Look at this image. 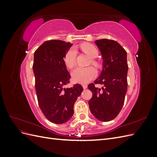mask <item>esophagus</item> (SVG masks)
Segmentation results:
<instances>
[{"instance_id": "obj_1", "label": "esophagus", "mask_w": 157, "mask_h": 157, "mask_svg": "<svg viewBox=\"0 0 157 157\" xmlns=\"http://www.w3.org/2000/svg\"><path fill=\"white\" fill-rule=\"evenodd\" d=\"M82 87H83L84 89H86V88H87V85H86V84H82Z\"/></svg>"}]
</instances>
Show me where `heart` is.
Instances as JSON below:
<instances>
[{
    "instance_id": "b5f03b06",
    "label": "heart",
    "mask_w": 157,
    "mask_h": 157,
    "mask_svg": "<svg viewBox=\"0 0 157 157\" xmlns=\"http://www.w3.org/2000/svg\"><path fill=\"white\" fill-rule=\"evenodd\" d=\"M82 50L88 54L90 58H96L98 55V51L96 47L90 44H83L81 46ZM77 52L75 48H71L66 53L64 58L65 65L69 69H72L76 64ZM92 64L98 66L96 61H92ZM96 75V71L92 67H77L72 72V78L73 81L80 84H86L94 79Z\"/></svg>"
}]
</instances>
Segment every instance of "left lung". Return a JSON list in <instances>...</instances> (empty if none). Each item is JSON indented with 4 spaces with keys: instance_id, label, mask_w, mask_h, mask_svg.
<instances>
[{
    "instance_id": "1",
    "label": "left lung",
    "mask_w": 157,
    "mask_h": 157,
    "mask_svg": "<svg viewBox=\"0 0 157 157\" xmlns=\"http://www.w3.org/2000/svg\"><path fill=\"white\" fill-rule=\"evenodd\" d=\"M102 56L103 69L99 77L88 88L92 92L90 110L99 121L108 122L120 113L127 91V54L118 42L110 39L95 41ZM102 85L101 89L95 84Z\"/></svg>"
}]
</instances>
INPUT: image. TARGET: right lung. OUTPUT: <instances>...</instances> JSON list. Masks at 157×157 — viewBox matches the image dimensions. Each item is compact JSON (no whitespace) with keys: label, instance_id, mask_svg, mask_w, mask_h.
Instances as JSON below:
<instances>
[{"label":"right lung","instance_id":"add662e5","mask_svg":"<svg viewBox=\"0 0 157 157\" xmlns=\"http://www.w3.org/2000/svg\"><path fill=\"white\" fill-rule=\"evenodd\" d=\"M71 46L59 40H47L34 53L33 69L38 103L47 119L58 124L72 117L74 104L83 90L78 84L64 88L71 78L64 58Z\"/></svg>","mask_w":157,"mask_h":157}]
</instances>
